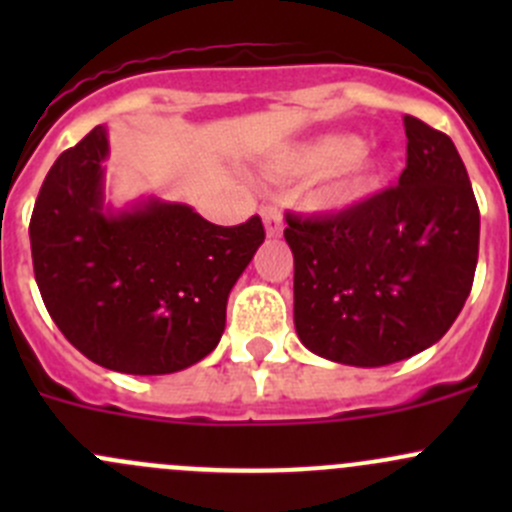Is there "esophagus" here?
I'll return each mask as SVG.
<instances>
[{
	"label": "esophagus",
	"mask_w": 512,
	"mask_h": 512,
	"mask_svg": "<svg viewBox=\"0 0 512 512\" xmlns=\"http://www.w3.org/2000/svg\"><path fill=\"white\" fill-rule=\"evenodd\" d=\"M262 220H265V230L270 237L282 235V213L277 205H265L262 208Z\"/></svg>",
	"instance_id": "1"
}]
</instances>
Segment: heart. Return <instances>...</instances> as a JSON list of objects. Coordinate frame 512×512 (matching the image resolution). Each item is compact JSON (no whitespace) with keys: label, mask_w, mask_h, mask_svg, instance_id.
<instances>
[{"label":"heart","mask_w":512,"mask_h":512,"mask_svg":"<svg viewBox=\"0 0 512 512\" xmlns=\"http://www.w3.org/2000/svg\"><path fill=\"white\" fill-rule=\"evenodd\" d=\"M364 151V143L356 136H327L314 141L312 146H304L292 156L294 168L312 170V173H337L352 165L354 175L347 183L344 193L349 198L366 193L376 183L379 165L371 160Z\"/></svg>","instance_id":"b5f03b06"}]
</instances>
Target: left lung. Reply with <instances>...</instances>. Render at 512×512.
Wrapping results in <instances>:
<instances>
[{
    "label": "left lung",
    "mask_w": 512,
    "mask_h": 512,
    "mask_svg": "<svg viewBox=\"0 0 512 512\" xmlns=\"http://www.w3.org/2000/svg\"><path fill=\"white\" fill-rule=\"evenodd\" d=\"M399 185L324 215L287 213L294 327L309 352L386 366L436 344L461 314L478 262L480 213L446 133L404 116Z\"/></svg>",
    "instance_id": "left-lung-1"
}]
</instances>
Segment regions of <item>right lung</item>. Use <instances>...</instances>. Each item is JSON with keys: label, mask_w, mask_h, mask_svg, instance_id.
I'll return each mask as SVG.
<instances>
[{"label": "right lung", "mask_w": 512, "mask_h": 512, "mask_svg": "<svg viewBox=\"0 0 512 512\" xmlns=\"http://www.w3.org/2000/svg\"><path fill=\"white\" fill-rule=\"evenodd\" d=\"M106 128L61 153L34 203V277L51 319L86 359L136 376L205 359L230 289L265 240L257 215L213 225L190 205L103 208Z\"/></svg>", "instance_id": "obj_1"}]
</instances>
